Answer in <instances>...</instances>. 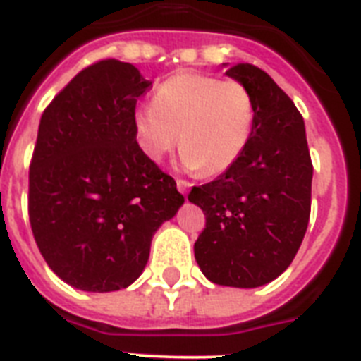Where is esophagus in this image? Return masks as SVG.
<instances>
[{
    "label": "esophagus",
    "mask_w": 361,
    "mask_h": 361,
    "mask_svg": "<svg viewBox=\"0 0 361 361\" xmlns=\"http://www.w3.org/2000/svg\"><path fill=\"white\" fill-rule=\"evenodd\" d=\"M177 188H178V192L183 193V195H186L188 190L192 188V183H188V180H184V178H178V180H177Z\"/></svg>",
    "instance_id": "obj_1"
}]
</instances>
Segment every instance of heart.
Returning a JSON list of instances; mask_svg holds the SVG:
<instances>
[{
	"label": "heart",
	"instance_id": "b5f03b06",
	"mask_svg": "<svg viewBox=\"0 0 361 361\" xmlns=\"http://www.w3.org/2000/svg\"><path fill=\"white\" fill-rule=\"evenodd\" d=\"M255 125V101L241 80L180 71L160 82L153 105L134 112L136 144L160 162L177 144L183 164L204 177L225 173L245 151Z\"/></svg>",
	"mask_w": 361,
	"mask_h": 361
}]
</instances>
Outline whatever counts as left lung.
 <instances>
[{
	"mask_svg": "<svg viewBox=\"0 0 361 361\" xmlns=\"http://www.w3.org/2000/svg\"><path fill=\"white\" fill-rule=\"evenodd\" d=\"M227 75L251 92L255 125L236 164L188 195L207 216L193 251L214 284L258 288L282 275L299 251L314 166L305 120L275 80L252 64L231 66Z\"/></svg>",
	"mask_w": 361,
	"mask_h": 361,
	"instance_id": "1",
	"label": "left lung"
}]
</instances>
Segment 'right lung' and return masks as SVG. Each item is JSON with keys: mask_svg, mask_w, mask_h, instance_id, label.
<instances>
[{"mask_svg": "<svg viewBox=\"0 0 361 361\" xmlns=\"http://www.w3.org/2000/svg\"><path fill=\"white\" fill-rule=\"evenodd\" d=\"M138 68L106 59L47 105L29 168V219L44 260L77 290L118 291L149 260L154 232L183 207L173 177L136 144Z\"/></svg>", "mask_w": 361, "mask_h": 361, "instance_id": "obj_1", "label": "right lung"}]
</instances>
